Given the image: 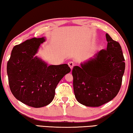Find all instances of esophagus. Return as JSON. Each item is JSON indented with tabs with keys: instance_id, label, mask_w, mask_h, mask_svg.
<instances>
[{
	"instance_id": "esophagus-1",
	"label": "esophagus",
	"mask_w": 133,
	"mask_h": 133,
	"mask_svg": "<svg viewBox=\"0 0 133 133\" xmlns=\"http://www.w3.org/2000/svg\"><path fill=\"white\" fill-rule=\"evenodd\" d=\"M68 65H69V66L70 67L71 70H72L73 67H74V63H73L72 62H68Z\"/></svg>"
}]
</instances>
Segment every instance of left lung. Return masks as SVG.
<instances>
[{"label":"left lung","mask_w":133,"mask_h":133,"mask_svg":"<svg viewBox=\"0 0 133 133\" xmlns=\"http://www.w3.org/2000/svg\"><path fill=\"white\" fill-rule=\"evenodd\" d=\"M108 44L83 62L73 68V88L78 103L88 107H99L117 95L125 68L120 44L105 35Z\"/></svg>","instance_id":"left-lung-1"}]
</instances>
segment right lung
I'll use <instances>...</instances> for the list:
<instances>
[{"label": "right lung", "mask_w": 133, "mask_h": 133, "mask_svg": "<svg viewBox=\"0 0 133 133\" xmlns=\"http://www.w3.org/2000/svg\"><path fill=\"white\" fill-rule=\"evenodd\" d=\"M45 38H33L13 48L7 63L9 88L15 98L29 106L39 108L49 105L55 89L70 72L67 64L48 65L36 56Z\"/></svg>", "instance_id": "obj_1"}]
</instances>
